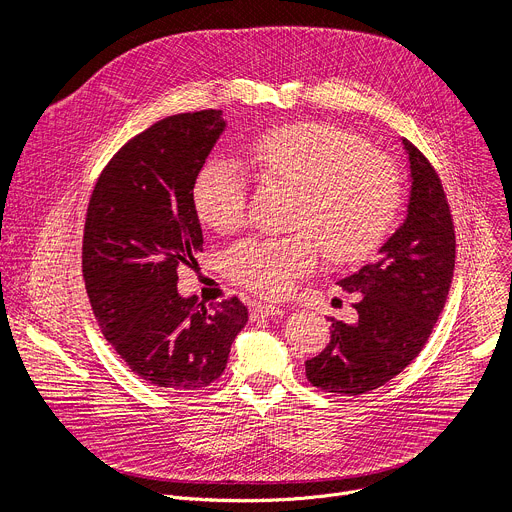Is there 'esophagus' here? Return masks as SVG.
<instances>
[{
  "label": "esophagus",
  "instance_id": "esophagus-1",
  "mask_svg": "<svg viewBox=\"0 0 512 512\" xmlns=\"http://www.w3.org/2000/svg\"><path fill=\"white\" fill-rule=\"evenodd\" d=\"M265 316H281V308L275 306V304L257 302L253 306V318H265Z\"/></svg>",
  "mask_w": 512,
  "mask_h": 512
}]
</instances>
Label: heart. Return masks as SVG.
I'll use <instances>...</instances> for the list:
<instances>
[{
	"instance_id": "obj_1",
	"label": "heart",
	"mask_w": 512,
	"mask_h": 512,
	"mask_svg": "<svg viewBox=\"0 0 512 512\" xmlns=\"http://www.w3.org/2000/svg\"><path fill=\"white\" fill-rule=\"evenodd\" d=\"M247 160L265 182L298 190L294 227L279 239H245L229 249L231 279L265 298H281L318 263V243L334 263H356L387 239L401 204L395 166L358 135L328 123H291L247 145ZM247 180L229 160L206 162L192 186L200 221L235 231L245 214Z\"/></svg>"
}]
</instances>
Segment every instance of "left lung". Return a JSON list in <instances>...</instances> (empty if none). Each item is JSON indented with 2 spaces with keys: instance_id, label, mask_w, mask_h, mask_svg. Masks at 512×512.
Returning a JSON list of instances; mask_svg holds the SVG:
<instances>
[{
  "instance_id": "left-lung-1",
  "label": "left lung",
  "mask_w": 512,
  "mask_h": 512,
  "mask_svg": "<svg viewBox=\"0 0 512 512\" xmlns=\"http://www.w3.org/2000/svg\"><path fill=\"white\" fill-rule=\"evenodd\" d=\"M411 190L403 225L379 259L340 279L360 294L354 324L332 318L328 346L306 360L308 381L328 393L362 395L393 377L425 346L440 318L456 263V235L440 176L407 139Z\"/></svg>"
}]
</instances>
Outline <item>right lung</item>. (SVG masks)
<instances>
[{
	"mask_svg": "<svg viewBox=\"0 0 512 512\" xmlns=\"http://www.w3.org/2000/svg\"><path fill=\"white\" fill-rule=\"evenodd\" d=\"M227 123L206 109L166 117L111 158L89 200L83 275L103 336L156 387L196 391L223 375L249 314L239 298L206 308L178 294L202 229L192 186Z\"/></svg>",
	"mask_w": 512,
	"mask_h": 512,
	"instance_id": "1",
	"label": "right lung"
}]
</instances>
